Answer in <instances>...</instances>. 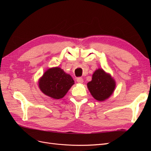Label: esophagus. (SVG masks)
Instances as JSON below:
<instances>
[{"label":"esophagus","instance_id":"1","mask_svg":"<svg viewBox=\"0 0 151 151\" xmlns=\"http://www.w3.org/2000/svg\"><path fill=\"white\" fill-rule=\"evenodd\" d=\"M77 83H78L82 84V83H83L84 81H83V79L82 78V77H78V78L77 79Z\"/></svg>","mask_w":151,"mask_h":151}]
</instances>
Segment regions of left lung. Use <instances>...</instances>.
Here are the masks:
<instances>
[{"label":"left lung","mask_w":151,"mask_h":151,"mask_svg":"<svg viewBox=\"0 0 151 151\" xmlns=\"http://www.w3.org/2000/svg\"><path fill=\"white\" fill-rule=\"evenodd\" d=\"M87 86L93 98L101 101L112 94L115 88V82L110 75L99 68L94 72L92 81L89 82Z\"/></svg>","instance_id":"left-lung-1"}]
</instances>
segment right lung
Returning a JSON list of instances; mask_svg holds the SVG:
<instances>
[{
    "instance_id": "1",
    "label": "right lung",
    "mask_w": 151,
    "mask_h": 151,
    "mask_svg": "<svg viewBox=\"0 0 151 151\" xmlns=\"http://www.w3.org/2000/svg\"><path fill=\"white\" fill-rule=\"evenodd\" d=\"M74 84L72 77L62 68H49L39 81V88L42 92L53 99L62 98Z\"/></svg>"
}]
</instances>
